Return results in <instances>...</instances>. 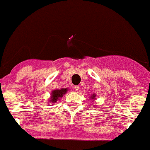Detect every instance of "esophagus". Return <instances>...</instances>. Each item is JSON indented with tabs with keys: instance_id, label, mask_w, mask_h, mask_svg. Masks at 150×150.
<instances>
[{
	"instance_id": "34e87169",
	"label": "esophagus",
	"mask_w": 150,
	"mask_h": 150,
	"mask_svg": "<svg viewBox=\"0 0 150 150\" xmlns=\"http://www.w3.org/2000/svg\"><path fill=\"white\" fill-rule=\"evenodd\" d=\"M74 89L75 90V91H79V86H74Z\"/></svg>"
}]
</instances>
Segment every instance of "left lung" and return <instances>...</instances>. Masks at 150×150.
I'll return each mask as SVG.
<instances>
[{
  "mask_svg": "<svg viewBox=\"0 0 150 150\" xmlns=\"http://www.w3.org/2000/svg\"><path fill=\"white\" fill-rule=\"evenodd\" d=\"M95 97H96V94H95V93H93V95H91V100H95Z\"/></svg>",
  "mask_w": 150,
  "mask_h": 150,
  "instance_id": "8db88e82",
  "label": "left lung"
}]
</instances>
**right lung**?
<instances>
[{
	"mask_svg": "<svg viewBox=\"0 0 150 150\" xmlns=\"http://www.w3.org/2000/svg\"><path fill=\"white\" fill-rule=\"evenodd\" d=\"M68 88H62L60 90H54L52 91L51 97H50L49 103H56L57 100H59V98L63 96L68 91Z\"/></svg>",
	"mask_w": 150,
	"mask_h": 150,
	"instance_id": "1",
	"label": "right lung"
}]
</instances>
